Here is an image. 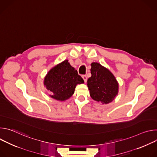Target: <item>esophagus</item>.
<instances>
[{"mask_svg":"<svg viewBox=\"0 0 157 157\" xmlns=\"http://www.w3.org/2000/svg\"><path fill=\"white\" fill-rule=\"evenodd\" d=\"M82 78L84 79V81L85 82H86V81H87V76H86V75H82Z\"/></svg>","mask_w":157,"mask_h":157,"instance_id":"esophagus-1","label":"esophagus"}]
</instances>
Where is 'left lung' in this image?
<instances>
[{
    "label": "left lung",
    "mask_w": 157,
    "mask_h": 157,
    "mask_svg": "<svg viewBox=\"0 0 157 157\" xmlns=\"http://www.w3.org/2000/svg\"><path fill=\"white\" fill-rule=\"evenodd\" d=\"M91 77L87 79L91 97L102 104L113 101L118 93L119 85L114 75L99 63L91 64Z\"/></svg>",
    "instance_id": "8db88e82"
}]
</instances>
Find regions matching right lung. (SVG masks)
I'll return each instance as SVG.
<instances>
[{
	"label": "right lung",
	"instance_id": "obj_1",
	"mask_svg": "<svg viewBox=\"0 0 157 157\" xmlns=\"http://www.w3.org/2000/svg\"><path fill=\"white\" fill-rule=\"evenodd\" d=\"M84 82L83 79L65 60L52 68L44 79V84L52 92L50 96L58 101L70 98L75 93L76 86Z\"/></svg>",
	"mask_w": 157,
	"mask_h": 157
}]
</instances>
